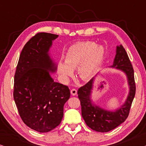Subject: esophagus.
Here are the masks:
<instances>
[{"label": "esophagus", "mask_w": 146, "mask_h": 146, "mask_svg": "<svg viewBox=\"0 0 146 146\" xmlns=\"http://www.w3.org/2000/svg\"><path fill=\"white\" fill-rule=\"evenodd\" d=\"M70 92H71V94L72 96H75L77 94V90L76 89H72Z\"/></svg>", "instance_id": "34e87169"}]
</instances>
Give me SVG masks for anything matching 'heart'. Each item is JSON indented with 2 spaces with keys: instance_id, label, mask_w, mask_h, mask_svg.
Returning a JSON list of instances; mask_svg holds the SVG:
<instances>
[{
  "instance_id": "obj_1",
  "label": "heart",
  "mask_w": 146,
  "mask_h": 146,
  "mask_svg": "<svg viewBox=\"0 0 146 146\" xmlns=\"http://www.w3.org/2000/svg\"><path fill=\"white\" fill-rule=\"evenodd\" d=\"M105 50L102 46L93 42L75 44L69 48L65 56L64 63L58 64V72L64 83L68 82L77 69V75L84 81L91 78L96 73L104 58Z\"/></svg>"
}]
</instances>
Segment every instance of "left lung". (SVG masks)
Masks as SVG:
<instances>
[{
  "label": "left lung",
  "mask_w": 146,
  "mask_h": 146,
  "mask_svg": "<svg viewBox=\"0 0 146 146\" xmlns=\"http://www.w3.org/2000/svg\"><path fill=\"white\" fill-rule=\"evenodd\" d=\"M115 52L113 65L111 67L125 73L129 86V93L124 104L114 111L108 110L94 104L91 96L94 77L86 84L80 88L78 91L83 119L88 126L99 132H108L122 123L128 116L135 96L134 72L126 51L122 45H119L116 46Z\"/></svg>",
  "instance_id": "8db88e82"
}]
</instances>
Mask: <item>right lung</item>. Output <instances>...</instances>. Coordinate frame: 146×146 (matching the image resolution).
<instances>
[{"mask_svg": "<svg viewBox=\"0 0 146 146\" xmlns=\"http://www.w3.org/2000/svg\"><path fill=\"white\" fill-rule=\"evenodd\" d=\"M58 35L38 33L24 46L16 70L14 100L23 122L40 133L60 123L64 105L70 96L68 87L55 82L51 74L57 66L50 56Z\"/></svg>", "mask_w": 146, "mask_h": 146, "instance_id": "1", "label": "right lung"}]
</instances>
